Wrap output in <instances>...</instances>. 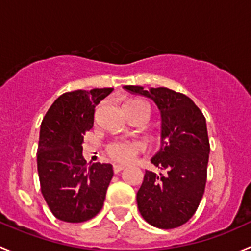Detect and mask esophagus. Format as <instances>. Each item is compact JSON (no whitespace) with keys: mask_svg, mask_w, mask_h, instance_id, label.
<instances>
[{"mask_svg":"<svg viewBox=\"0 0 251 251\" xmlns=\"http://www.w3.org/2000/svg\"><path fill=\"white\" fill-rule=\"evenodd\" d=\"M125 165H120V164H113V172L116 173V174H117V173H120V172H122L123 169H125Z\"/></svg>","mask_w":251,"mask_h":251,"instance_id":"1","label":"esophagus"}]
</instances>
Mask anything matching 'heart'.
Returning <instances> with one entry per match:
<instances>
[{
	"label": "heart",
	"mask_w": 251,
	"mask_h": 251,
	"mask_svg": "<svg viewBox=\"0 0 251 251\" xmlns=\"http://www.w3.org/2000/svg\"><path fill=\"white\" fill-rule=\"evenodd\" d=\"M126 107H133V108H145L149 111L150 107L146 102L140 101V100H135V101H130L126 104ZM145 149V145L140 141H126V140H117L112 141L108 144L107 146V153L108 156L116 162L120 163H129L133 161L136 157V154L143 152Z\"/></svg>",
	"instance_id": "obj_1"
}]
</instances>
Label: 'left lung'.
I'll return each instance as SVG.
<instances>
[{
    "instance_id": "8db88e82",
    "label": "left lung",
    "mask_w": 251,
    "mask_h": 251,
    "mask_svg": "<svg viewBox=\"0 0 251 251\" xmlns=\"http://www.w3.org/2000/svg\"><path fill=\"white\" fill-rule=\"evenodd\" d=\"M123 88L153 100L162 117V146L151 163L165 174L146 170L136 195L139 211L152 226L176 228L192 218L204 195L210 152L205 117L182 93L164 87Z\"/></svg>"
}]
</instances>
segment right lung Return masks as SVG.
<instances>
[{"label":"right lung","mask_w":251,"mask_h":251,"mask_svg":"<svg viewBox=\"0 0 251 251\" xmlns=\"http://www.w3.org/2000/svg\"><path fill=\"white\" fill-rule=\"evenodd\" d=\"M113 88L64 93L41 123L37 170L41 192L56 219L71 224L94 218L104 205L112 165L83 158V135L93 128L97 105Z\"/></svg>","instance_id":"obj_1"}]
</instances>
